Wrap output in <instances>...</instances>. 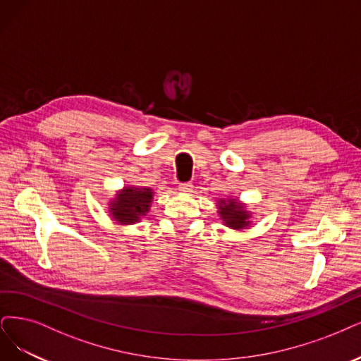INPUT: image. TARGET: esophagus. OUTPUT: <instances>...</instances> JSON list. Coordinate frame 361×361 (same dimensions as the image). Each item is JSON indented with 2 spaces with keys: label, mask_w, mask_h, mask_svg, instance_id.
Listing matches in <instances>:
<instances>
[{
  "label": "esophagus",
  "mask_w": 361,
  "mask_h": 361,
  "mask_svg": "<svg viewBox=\"0 0 361 361\" xmlns=\"http://www.w3.org/2000/svg\"><path fill=\"white\" fill-rule=\"evenodd\" d=\"M178 190H180L181 193H190V192L193 190V185H192L190 183H181V184L178 185Z\"/></svg>",
  "instance_id": "1"
}]
</instances>
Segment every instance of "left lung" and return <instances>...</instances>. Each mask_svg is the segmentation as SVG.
Here are the masks:
<instances>
[{
  "instance_id": "obj_1",
  "label": "left lung",
  "mask_w": 361,
  "mask_h": 361,
  "mask_svg": "<svg viewBox=\"0 0 361 361\" xmlns=\"http://www.w3.org/2000/svg\"><path fill=\"white\" fill-rule=\"evenodd\" d=\"M217 208L223 223L231 229L241 231L251 224V212L245 208V204L239 202L236 197L219 199Z\"/></svg>"
}]
</instances>
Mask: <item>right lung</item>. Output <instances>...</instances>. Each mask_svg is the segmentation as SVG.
<instances>
[{"label":"right lung","instance_id":"right-lung-1","mask_svg":"<svg viewBox=\"0 0 361 361\" xmlns=\"http://www.w3.org/2000/svg\"><path fill=\"white\" fill-rule=\"evenodd\" d=\"M153 196L150 188L125 185L109 202L110 216L118 224L138 223L150 211Z\"/></svg>","mask_w":361,"mask_h":361}]
</instances>
